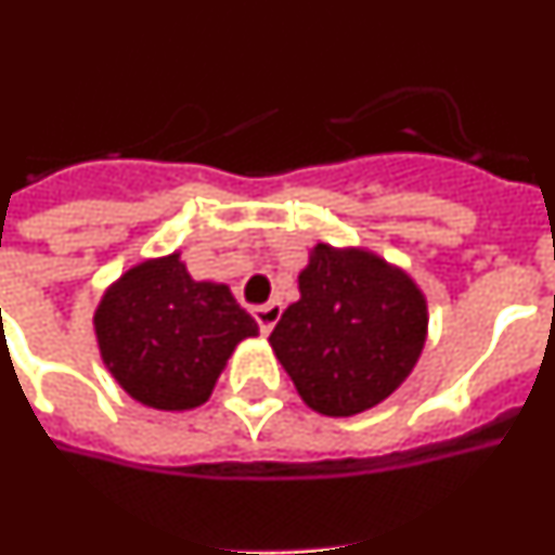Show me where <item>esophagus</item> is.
<instances>
[{"label":"esophagus","mask_w":555,"mask_h":555,"mask_svg":"<svg viewBox=\"0 0 555 555\" xmlns=\"http://www.w3.org/2000/svg\"><path fill=\"white\" fill-rule=\"evenodd\" d=\"M281 313H283V308H281V302H278V300L263 302V306H255L253 308V317H255V322H258V327H261L263 336H267V333L272 331L274 322L281 320Z\"/></svg>","instance_id":"34e87169"}]
</instances>
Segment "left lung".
I'll return each mask as SVG.
<instances>
[{
  "label": "left lung",
  "mask_w": 555,
  "mask_h": 555,
  "mask_svg": "<svg viewBox=\"0 0 555 555\" xmlns=\"http://www.w3.org/2000/svg\"><path fill=\"white\" fill-rule=\"evenodd\" d=\"M425 333L428 306L403 269L366 249L317 244L300 300L283 311L269 345L313 411L352 416L411 375Z\"/></svg>",
  "instance_id": "1"
}]
</instances>
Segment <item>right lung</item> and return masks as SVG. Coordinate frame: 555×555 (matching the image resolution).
I'll return each instance as SVG.
<instances>
[{"instance_id": "add662e5", "label": "right lung", "mask_w": 555, "mask_h": 555, "mask_svg": "<svg viewBox=\"0 0 555 555\" xmlns=\"http://www.w3.org/2000/svg\"><path fill=\"white\" fill-rule=\"evenodd\" d=\"M100 352L121 389L160 411L197 409L235 345L258 325L224 283H197L180 253L127 269L94 313Z\"/></svg>"}]
</instances>
